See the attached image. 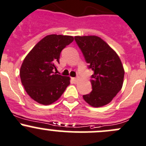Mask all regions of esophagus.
Segmentation results:
<instances>
[{
    "mask_svg": "<svg viewBox=\"0 0 146 146\" xmlns=\"http://www.w3.org/2000/svg\"><path fill=\"white\" fill-rule=\"evenodd\" d=\"M72 81L73 82V83H76L78 81V78H72Z\"/></svg>",
    "mask_w": 146,
    "mask_h": 146,
    "instance_id": "esophagus-1",
    "label": "esophagus"
}]
</instances>
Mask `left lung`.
<instances>
[{
	"mask_svg": "<svg viewBox=\"0 0 146 146\" xmlns=\"http://www.w3.org/2000/svg\"><path fill=\"white\" fill-rule=\"evenodd\" d=\"M75 40L81 50L89 68L94 71L90 83L92 91L83 99L93 107L108 104L121 90L124 71L121 60L115 50L96 35L76 36Z\"/></svg>",
	"mask_w": 146,
	"mask_h": 146,
	"instance_id": "obj_1",
	"label": "left lung"
}]
</instances>
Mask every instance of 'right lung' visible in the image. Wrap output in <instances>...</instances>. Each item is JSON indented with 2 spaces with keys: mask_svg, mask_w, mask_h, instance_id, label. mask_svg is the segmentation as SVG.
Segmentation results:
<instances>
[{
  "mask_svg": "<svg viewBox=\"0 0 146 146\" xmlns=\"http://www.w3.org/2000/svg\"><path fill=\"white\" fill-rule=\"evenodd\" d=\"M70 35L52 34L40 40L28 53L20 70L21 83L28 96L42 105L58 100L70 85V77L56 74L61 50L73 41Z\"/></svg>",
  "mask_w": 146,
  "mask_h": 146,
  "instance_id": "obj_1",
  "label": "right lung"
}]
</instances>
